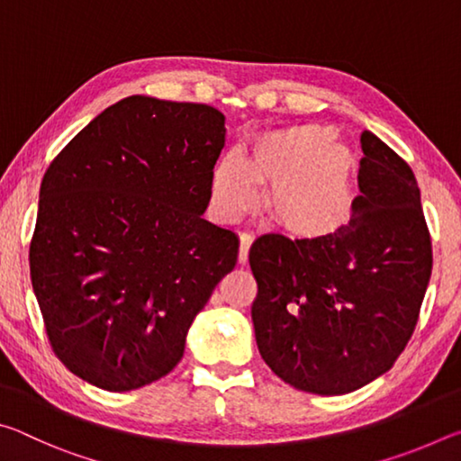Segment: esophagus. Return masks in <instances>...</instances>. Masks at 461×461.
Segmentation results:
<instances>
[{
  "label": "esophagus",
  "instance_id": "1",
  "mask_svg": "<svg viewBox=\"0 0 461 461\" xmlns=\"http://www.w3.org/2000/svg\"><path fill=\"white\" fill-rule=\"evenodd\" d=\"M252 241H254V236L249 231L240 233V254H238L240 264L248 262V252H249V246H252Z\"/></svg>",
  "mask_w": 461,
  "mask_h": 461
}]
</instances>
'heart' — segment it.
<instances>
[{
    "instance_id": "obj_1",
    "label": "heart",
    "mask_w": 461,
    "mask_h": 461,
    "mask_svg": "<svg viewBox=\"0 0 461 461\" xmlns=\"http://www.w3.org/2000/svg\"><path fill=\"white\" fill-rule=\"evenodd\" d=\"M356 156L321 126L267 131L249 146L248 160L230 154L217 165L212 183L215 212L236 220L270 185L267 212L272 221L299 238L338 231L354 212Z\"/></svg>"
}]
</instances>
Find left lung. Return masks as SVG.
<instances>
[{
    "label": "left lung",
    "mask_w": 461,
    "mask_h": 461,
    "mask_svg": "<svg viewBox=\"0 0 461 461\" xmlns=\"http://www.w3.org/2000/svg\"><path fill=\"white\" fill-rule=\"evenodd\" d=\"M360 142L348 225L313 240L267 233L249 248L262 360L286 384L323 396L354 393L393 368L433 267L411 167L368 130Z\"/></svg>",
    "instance_id": "left-lung-1"
}]
</instances>
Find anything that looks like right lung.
<instances>
[{"label":"right lung","instance_id":"right-lung-1","mask_svg":"<svg viewBox=\"0 0 461 461\" xmlns=\"http://www.w3.org/2000/svg\"><path fill=\"white\" fill-rule=\"evenodd\" d=\"M223 144L220 109L131 95L44 173L30 276L54 354L89 384L167 376L236 267V233L203 220Z\"/></svg>","mask_w":461,"mask_h":461}]
</instances>
